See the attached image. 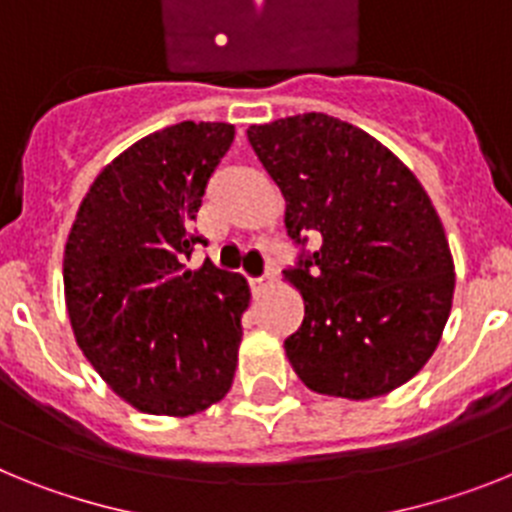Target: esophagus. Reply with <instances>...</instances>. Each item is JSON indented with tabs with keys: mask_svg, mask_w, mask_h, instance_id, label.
Listing matches in <instances>:
<instances>
[{
	"mask_svg": "<svg viewBox=\"0 0 512 512\" xmlns=\"http://www.w3.org/2000/svg\"><path fill=\"white\" fill-rule=\"evenodd\" d=\"M270 281H273V273L268 270V273L260 275V278H250V288H252V291H260V288L268 286Z\"/></svg>",
	"mask_w": 512,
	"mask_h": 512,
	"instance_id": "34e87169",
	"label": "esophagus"
}]
</instances>
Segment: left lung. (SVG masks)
Here are the masks:
<instances>
[{"instance_id":"8db88e82","label":"left lung","mask_w":512,"mask_h":512,"mask_svg":"<svg viewBox=\"0 0 512 512\" xmlns=\"http://www.w3.org/2000/svg\"><path fill=\"white\" fill-rule=\"evenodd\" d=\"M247 139L286 198L288 237L322 242L283 273L304 296L286 340L296 376L345 399L407 384L438 348L456 286L428 193L381 141L332 115L250 126Z\"/></svg>"}]
</instances>
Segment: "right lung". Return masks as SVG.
<instances>
[{
    "instance_id": "obj_1",
    "label": "right lung",
    "mask_w": 512,
    "mask_h": 512,
    "mask_svg": "<svg viewBox=\"0 0 512 512\" xmlns=\"http://www.w3.org/2000/svg\"><path fill=\"white\" fill-rule=\"evenodd\" d=\"M234 141L229 123L149 133L95 177L64 250L71 330L102 381L149 415L185 417L226 397L250 286L211 260L188 268L190 221Z\"/></svg>"
}]
</instances>
